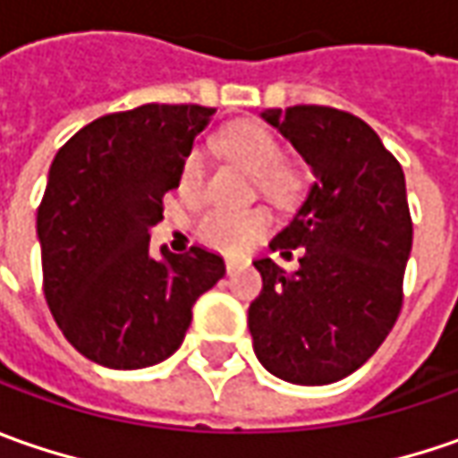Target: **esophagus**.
Wrapping results in <instances>:
<instances>
[{
  "instance_id": "34e87169",
  "label": "esophagus",
  "mask_w": 458,
  "mask_h": 458,
  "mask_svg": "<svg viewBox=\"0 0 458 458\" xmlns=\"http://www.w3.org/2000/svg\"><path fill=\"white\" fill-rule=\"evenodd\" d=\"M238 268H241V260H235V259L225 260V271H228V276H233V274H235Z\"/></svg>"
}]
</instances>
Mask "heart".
I'll list each match as a JSON object with an SVG mask.
<instances>
[{
    "instance_id": "obj_1",
    "label": "heart",
    "mask_w": 458,
    "mask_h": 458,
    "mask_svg": "<svg viewBox=\"0 0 458 458\" xmlns=\"http://www.w3.org/2000/svg\"><path fill=\"white\" fill-rule=\"evenodd\" d=\"M220 147L253 177H259L260 192L271 199H289L299 190V177L284 169V149L278 139L259 121H235L220 134ZM205 177L202 154L192 151L182 166V190L198 192ZM271 228V217L263 210H225L213 208L199 215L198 238L220 253H243Z\"/></svg>"
}]
</instances>
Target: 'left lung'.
<instances>
[{
    "label": "left lung",
    "mask_w": 458,
    "mask_h": 458,
    "mask_svg": "<svg viewBox=\"0 0 458 458\" xmlns=\"http://www.w3.org/2000/svg\"><path fill=\"white\" fill-rule=\"evenodd\" d=\"M314 169L299 213L271 248H304L286 274L253 260L263 289L248 309L260 365L296 386L337 383L386 342L403 307L413 223L398 159L362 119L329 106L268 108Z\"/></svg>",
    "instance_id": "obj_1"
}]
</instances>
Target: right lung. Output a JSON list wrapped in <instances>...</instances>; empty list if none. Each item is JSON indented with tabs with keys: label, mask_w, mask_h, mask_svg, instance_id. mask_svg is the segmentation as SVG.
<instances>
[{
	"label": "right lung",
	"mask_w": 458,
	"mask_h": 458,
	"mask_svg": "<svg viewBox=\"0 0 458 458\" xmlns=\"http://www.w3.org/2000/svg\"><path fill=\"white\" fill-rule=\"evenodd\" d=\"M213 114L195 103L106 114L72 134L50 165L38 208L42 292L65 339L103 368L139 370L166 360L199 293L225 274L223 259L202 245L182 256L149 253V228Z\"/></svg>",
	"instance_id": "1"
}]
</instances>
